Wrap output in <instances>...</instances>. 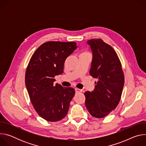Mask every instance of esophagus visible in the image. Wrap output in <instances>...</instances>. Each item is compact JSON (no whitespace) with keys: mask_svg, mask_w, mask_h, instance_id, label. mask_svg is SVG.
Wrapping results in <instances>:
<instances>
[{"mask_svg":"<svg viewBox=\"0 0 146 146\" xmlns=\"http://www.w3.org/2000/svg\"><path fill=\"white\" fill-rule=\"evenodd\" d=\"M75 91H76V93H80L82 92V90H80L78 88H75Z\"/></svg>","mask_w":146,"mask_h":146,"instance_id":"1","label":"esophagus"}]
</instances>
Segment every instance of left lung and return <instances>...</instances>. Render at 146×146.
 I'll return each mask as SVG.
<instances>
[{"label": "left lung", "mask_w": 146, "mask_h": 146, "mask_svg": "<svg viewBox=\"0 0 146 146\" xmlns=\"http://www.w3.org/2000/svg\"><path fill=\"white\" fill-rule=\"evenodd\" d=\"M93 54L90 75L98 81L92 92L87 91L86 106L94 117L102 118L116 108L124 85V74L114 50L101 38L88 41Z\"/></svg>", "instance_id": "left-lung-1"}]
</instances>
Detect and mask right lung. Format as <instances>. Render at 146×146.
Wrapping results in <instances>:
<instances>
[{"label": "right lung", "mask_w": 146, "mask_h": 146, "mask_svg": "<svg viewBox=\"0 0 146 146\" xmlns=\"http://www.w3.org/2000/svg\"><path fill=\"white\" fill-rule=\"evenodd\" d=\"M76 44L74 41H47L36 50L29 62L26 87L35 110L46 121H60L68 112L75 90L54 82L55 76L64 72L65 61Z\"/></svg>", "instance_id": "add662e5"}]
</instances>
